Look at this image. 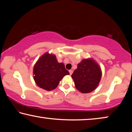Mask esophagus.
Returning <instances> with one entry per match:
<instances>
[{"label":"esophagus","instance_id":"1","mask_svg":"<svg viewBox=\"0 0 132 132\" xmlns=\"http://www.w3.org/2000/svg\"><path fill=\"white\" fill-rule=\"evenodd\" d=\"M69 73H70V75H71V74L73 73V70H69Z\"/></svg>","mask_w":132,"mask_h":132}]
</instances>
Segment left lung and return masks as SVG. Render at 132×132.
<instances>
[{"mask_svg":"<svg viewBox=\"0 0 132 132\" xmlns=\"http://www.w3.org/2000/svg\"><path fill=\"white\" fill-rule=\"evenodd\" d=\"M101 75L99 65L92 59H87L78 64L71 77L78 90L82 93H88L97 88Z\"/></svg>","mask_w":132,"mask_h":132,"instance_id":"left-lung-1","label":"left lung"}]
</instances>
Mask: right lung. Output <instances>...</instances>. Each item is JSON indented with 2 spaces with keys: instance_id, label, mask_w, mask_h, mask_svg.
Returning <instances> with one entry per match:
<instances>
[{
  "instance_id": "obj_1",
  "label": "right lung",
  "mask_w": 132,
  "mask_h": 132,
  "mask_svg": "<svg viewBox=\"0 0 132 132\" xmlns=\"http://www.w3.org/2000/svg\"><path fill=\"white\" fill-rule=\"evenodd\" d=\"M34 79L39 87L51 91L57 87L64 76L69 75L63 63L57 62L56 56L45 53L34 67Z\"/></svg>"
}]
</instances>
